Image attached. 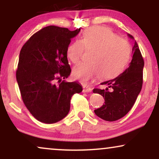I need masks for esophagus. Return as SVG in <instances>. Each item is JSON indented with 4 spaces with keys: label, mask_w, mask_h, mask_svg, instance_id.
I'll return each mask as SVG.
<instances>
[{
    "label": "esophagus",
    "mask_w": 159,
    "mask_h": 159,
    "mask_svg": "<svg viewBox=\"0 0 159 159\" xmlns=\"http://www.w3.org/2000/svg\"><path fill=\"white\" fill-rule=\"evenodd\" d=\"M92 91V88L88 87H83V93H89Z\"/></svg>",
    "instance_id": "obj_1"
}]
</instances>
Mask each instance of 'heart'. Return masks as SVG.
<instances>
[{
	"label": "heart",
	"mask_w": 159,
	"mask_h": 159,
	"mask_svg": "<svg viewBox=\"0 0 159 159\" xmlns=\"http://www.w3.org/2000/svg\"><path fill=\"white\" fill-rule=\"evenodd\" d=\"M84 48L94 50L90 58L91 62L80 63L72 72L75 78L84 84L99 75L104 80L118 76L126 67L132 54L129 42L105 27H93L86 30L81 40L69 45L67 57L72 63H77Z\"/></svg>",
	"instance_id": "1"
}]
</instances>
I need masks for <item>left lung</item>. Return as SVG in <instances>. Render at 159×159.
Segmentation results:
<instances>
[{
    "instance_id": "left-lung-1",
    "label": "left lung",
    "mask_w": 159,
    "mask_h": 159,
    "mask_svg": "<svg viewBox=\"0 0 159 159\" xmlns=\"http://www.w3.org/2000/svg\"><path fill=\"white\" fill-rule=\"evenodd\" d=\"M129 36L134 39L132 36ZM132 60L129 66L122 74L112 80L102 82L105 89H93L105 98V104L94 110L98 117L106 121H116L123 117L131 110L143 85V58L137 42L132 48Z\"/></svg>"
}]
</instances>
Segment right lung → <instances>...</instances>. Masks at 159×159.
<instances>
[{"mask_svg":"<svg viewBox=\"0 0 159 159\" xmlns=\"http://www.w3.org/2000/svg\"><path fill=\"white\" fill-rule=\"evenodd\" d=\"M81 29L48 26L35 33L21 49L16 80L23 102L36 120L51 124L68 114L70 100L79 93L78 82H66L71 72L67 48Z\"/></svg>","mask_w":159,"mask_h":159,"instance_id":"obj_1","label":"right lung"}]
</instances>
